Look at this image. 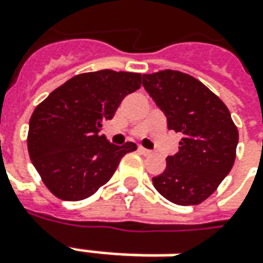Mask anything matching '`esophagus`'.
<instances>
[{"mask_svg": "<svg viewBox=\"0 0 263 263\" xmlns=\"http://www.w3.org/2000/svg\"><path fill=\"white\" fill-rule=\"evenodd\" d=\"M138 151L141 153V154H144V155L151 154V151H149V149H146V148H144V146H138Z\"/></svg>", "mask_w": 263, "mask_h": 263, "instance_id": "1", "label": "esophagus"}]
</instances>
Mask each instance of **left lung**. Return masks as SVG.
<instances>
[{"label":"left lung","mask_w":263,"mask_h":263,"mask_svg":"<svg viewBox=\"0 0 263 263\" xmlns=\"http://www.w3.org/2000/svg\"><path fill=\"white\" fill-rule=\"evenodd\" d=\"M142 86L167 117L168 129L183 134L178 153L167 157V167L153 184L171 203L200 204L216 192L236 158L239 132L229 109L200 80L181 71L144 74Z\"/></svg>","instance_id":"1"}]
</instances>
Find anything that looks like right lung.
Wrapping results in <instances>:
<instances>
[{"label":"right lung","instance_id":"1","mask_svg":"<svg viewBox=\"0 0 263 263\" xmlns=\"http://www.w3.org/2000/svg\"><path fill=\"white\" fill-rule=\"evenodd\" d=\"M141 73L105 69L69 79L39 103L30 118L28 154L43 183L66 201L87 199L106 184L134 142L118 146L99 131L126 95L141 87Z\"/></svg>","mask_w":263,"mask_h":263}]
</instances>
